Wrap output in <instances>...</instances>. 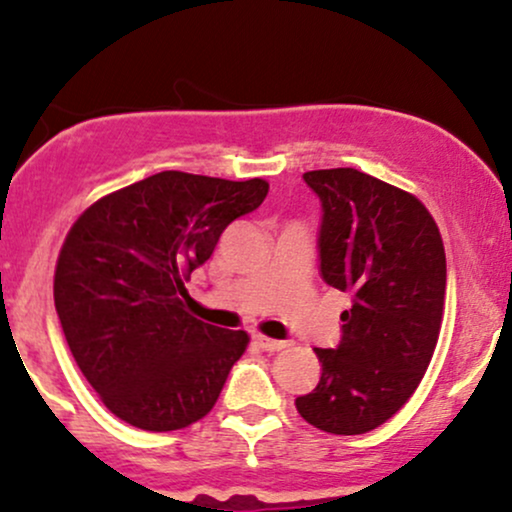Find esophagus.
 <instances>
[{
	"instance_id": "34e87169",
	"label": "esophagus",
	"mask_w": 512,
	"mask_h": 512,
	"mask_svg": "<svg viewBox=\"0 0 512 512\" xmlns=\"http://www.w3.org/2000/svg\"><path fill=\"white\" fill-rule=\"evenodd\" d=\"M252 342H255V346H260L262 351H281L289 346V342H281V339H269V337H264V334H255V337H252Z\"/></svg>"
}]
</instances>
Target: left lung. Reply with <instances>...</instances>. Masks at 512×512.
Here are the masks:
<instances>
[{
    "label": "left lung",
    "instance_id": "left-lung-1",
    "mask_svg": "<svg viewBox=\"0 0 512 512\" xmlns=\"http://www.w3.org/2000/svg\"><path fill=\"white\" fill-rule=\"evenodd\" d=\"M322 207L320 276L351 293L342 339L315 349L320 380L296 399L308 424L334 436L368 433L414 395L438 344L445 250L428 209L409 192L361 173H303Z\"/></svg>",
    "mask_w": 512,
    "mask_h": 512
}]
</instances>
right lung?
<instances>
[{
    "label": "right lung",
    "mask_w": 512,
    "mask_h": 512,
    "mask_svg": "<svg viewBox=\"0 0 512 512\" xmlns=\"http://www.w3.org/2000/svg\"><path fill=\"white\" fill-rule=\"evenodd\" d=\"M267 192L260 178L163 170L98 199L72 226L55 308L76 366L117 419L178 431L216 404L248 334L182 310L185 281Z\"/></svg>",
    "instance_id": "obj_1"
}]
</instances>
